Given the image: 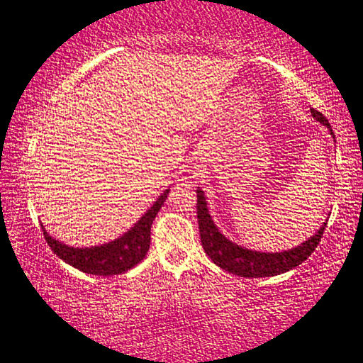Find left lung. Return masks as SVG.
I'll return each mask as SVG.
<instances>
[{"label": "left lung", "mask_w": 363, "mask_h": 363, "mask_svg": "<svg viewBox=\"0 0 363 363\" xmlns=\"http://www.w3.org/2000/svg\"><path fill=\"white\" fill-rule=\"evenodd\" d=\"M310 111L311 116H313L316 121H320L323 126H326L328 130H330V135L334 138V133L330 123H328L326 116H323V113H320V111L315 108H310ZM196 193L201 245H203L206 255L214 261V264L240 277L277 276L282 274V272L294 269V267H297L298 264H302L303 261L315 252L316 245L320 243L323 232H325V227L328 224V220L323 222V225L318 228V232L313 237L305 240V242L302 245H298V247L287 250V252H255V250H248L233 243L232 240H228L224 233L217 228L213 217L209 214L208 201H206L204 191L198 188Z\"/></svg>", "instance_id": "1"}]
</instances>
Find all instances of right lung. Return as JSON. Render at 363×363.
Here are the masks:
<instances>
[{
  "mask_svg": "<svg viewBox=\"0 0 363 363\" xmlns=\"http://www.w3.org/2000/svg\"><path fill=\"white\" fill-rule=\"evenodd\" d=\"M169 191L170 189H165L130 230L108 243L97 245V247L91 248L69 247V245L53 238L45 230V227L42 225L43 237H45L52 252L57 253L58 258L63 259L69 266L76 267V269L86 272V274H123V272L130 271L138 263H141L144 256L149 252L150 227H152L155 216H157L160 208L164 206Z\"/></svg>",
  "mask_w": 363,
  "mask_h": 363,
  "instance_id": "right-lung-1",
  "label": "right lung"
}]
</instances>
